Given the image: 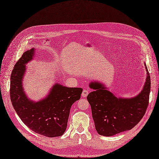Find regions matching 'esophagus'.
Wrapping results in <instances>:
<instances>
[{
    "instance_id": "34e87169",
    "label": "esophagus",
    "mask_w": 159,
    "mask_h": 159,
    "mask_svg": "<svg viewBox=\"0 0 159 159\" xmlns=\"http://www.w3.org/2000/svg\"><path fill=\"white\" fill-rule=\"evenodd\" d=\"M88 93H89L88 90H87V89H84L83 92L82 93V98H86V97H87V95H88Z\"/></svg>"
}]
</instances>
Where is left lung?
<instances>
[{"mask_svg":"<svg viewBox=\"0 0 159 159\" xmlns=\"http://www.w3.org/2000/svg\"><path fill=\"white\" fill-rule=\"evenodd\" d=\"M147 71L146 81L141 92L132 98H117L103 85L97 81L89 84L94 89L87 96L91 106L95 127L98 134L112 136L130 130L140 122L149 104L151 79Z\"/></svg>","mask_w":159,"mask_h":159,"instance_id":"1","label":"left lung"}]
</instances>
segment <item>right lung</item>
<instances>
[{
  "label": "right lung",
  "instance_id": "add662e5",
  "mask_svg": "<svg viewBox=\"0 0 159 159\" xmlns=\"http://www.w3.org/2000/svg\"><path fill=\"white\" fill-rule=\"evenodd\" d=\"M35 49L25 51L17 61L10 77L12 105L22 121L34 132L47 137L62 135L67 128L70 109L80 99L82 88L55 84L45 98L36 102L26 95L22 85L26 64L33 59Z\"/></svg>",
  "mask_w": 159,
  "mask_h": 159
}]
</instances>
